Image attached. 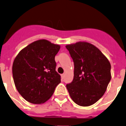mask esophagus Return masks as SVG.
Instances as JSON below:
<instances>
[{
    "mask_svg": "<svg viewBox=\"0 0 126 126\" xmlns=\"http://www.w3.org/2000/svg\"><path fill=\"white\" fill-rule=\"evenodd\" d=\"M64 75H64V74H62V79H64Z\"/></svg>",
    "mask_w": 126,
    "mask_h": 126,
    "instance_id": "obj_1",
    "label": "esophagus"
}]
</instances>
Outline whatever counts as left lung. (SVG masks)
I'll list each match as a JSON object with an SVG mask.
<instances>
[{"label":"left lung","mask_w":126,"mask_h":126,"mask_svg":"<svg viewBox=\"0 0 126 126\" xmlns=\"http://www.w3.org/2000/svg\"><path fill=\"white\" fill-rule=\"evenodd\" d=\"M74 64V79L66 84L72 100L89 106L100 100L111 80L110 63L98 49L87 42L66 46Z\"/></svg>","instance_id":"obj_1"}]
</instances>
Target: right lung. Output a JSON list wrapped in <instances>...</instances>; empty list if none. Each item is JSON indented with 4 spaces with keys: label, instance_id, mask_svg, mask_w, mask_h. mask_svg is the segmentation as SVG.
Listing matches in <instances>:
<instances>
[{
    "label": "right lung",
    "instance_id": "add662e5",
    "mask_svg": "<svg viewBox=\"0 0 126 126\" xmlns=\"http://www.w3.org/2000/svg\"><path fill=\"white\" fill-rule=\"evenodd\" d=\"M59 45L39 40L21 50L14 59L13 76L19 94L26 101L41 104L51 97L61 82L55 71Z\"/></svg>",
    "mask_w": 126,
    "mask_h": 126
}]
</instances>
